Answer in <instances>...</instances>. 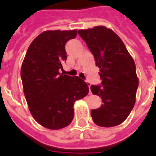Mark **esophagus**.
Here are the masks:
<instances>
[{
	"label": "esophagus",
	"instance_id": "34e87169",
	"mask_svg": "<svg viewBox=\"0 0 156 156\" xmlns=\"http://www.w3.org/2000/svg\"><path fill=\"white\" fill-rule=\"evenodd\" d=\"M87 86H88V87L90 88V85H91V84H90V83H89V82H87Z\"/></svg>",
	"mask_w": 156,
	"mask_h": 156
}]
</instances>
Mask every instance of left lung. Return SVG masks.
<instances>
[{"label":"left lung","instance_id":"1","mask_svg":"<svg viewBox=\"0 0 156 156\" xmlns=\"http://www.w3.org/2000/svg\"><path fill=\"white\" fill-rule=\"evenodd\" d=\"M78 34L92 52L102 79L101 86H90L92 94L103 101L90 112L93 121L102 127L118 126L135 104L138 78L134 61L121 38L106 27L79 30Z\"/></svg>","mask_w":156,"mask_h":156}]
</instances>
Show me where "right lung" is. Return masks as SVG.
Here are the masks:
<instances>
[{
    "mask_svg": "<svg viewBox=\"0 0 156 156\" xmlns=\"http://www.w3.org/2000/svg\"><path fill=\"white\" fill-rule=\"evenodd\" d=\"M77 30H46L28 48L21 68L26 100L35 121L45 128L60 129L73 118V104L87 95V84L79 77L63 73L65 46Z\"/></svg>",
    "mask_w": 156,
    "mask_h": 156,
    "instance_id": "right-lung-1",
    "label": "right lung"
}]
</instances>
